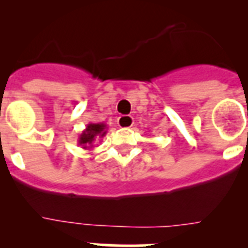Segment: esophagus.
Instances as JSON below:
<instances>
[{"instance_id":"esophagus-1","label":"esophagus","mask_w":248,"mask_h":248,"mask_svg":"<svg viewBox=\"0 0 248 248\" xmlns=\"http://www.w3.org/2000/svg\"><path fill=\"white\" fill-rule=\"evenodd\" d=\"M134 124V119L130 115H122L118 118V125L120 128H130Z\"/></svg>"}]
</instances>
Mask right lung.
Listing matches in <instances>:
<instances>
[{"label": "right lung", "mask_w": 248, "mask_h": 248, "mask_svg": "<svg viewBox=\"0 0 248 248\" xmlns=\"http://www.w3.org/2000/svg\"><path fill=\"white\" fill-rule=\"evenodd\" d=\"M107 134V124L104 123H91L78 138V144L85 150L94 146V141Z\"/></svg>", "instance_id": "obj_1"}]
</instances>
